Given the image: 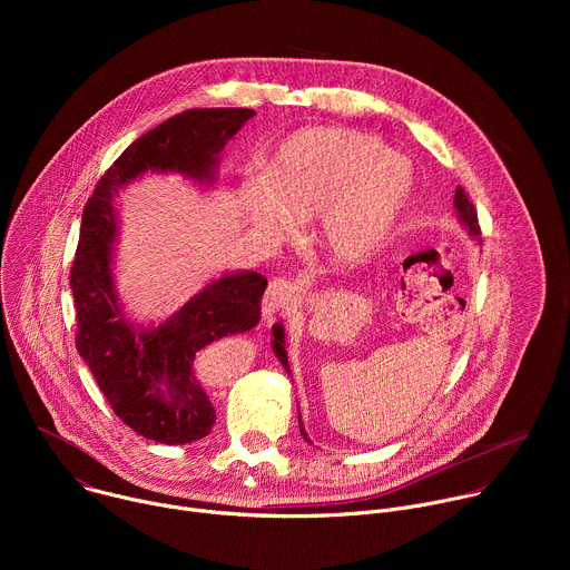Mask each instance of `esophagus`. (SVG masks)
<instances>
[{
    "instance_id": "esophagus-1",
    "label": "esophagus",
    "mask_w": 570,
    "mask_h": 570,
    "mask_svg": "<svg viewBox=\"0 0 570 570\" xmlns=\"http://www.w3.org/2000/svg\"><path fill=\"white\" fill-rule=\"evenodd\" d=\"M299 297V286L286 279H273L264 293L262 299V308H264V317H273L275 313L288 308V304H293Z\"/></svg>"
}]
</instances>
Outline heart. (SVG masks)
Masks as SVG:
<instances>
[{
  "label": "heart",
  "mask_w": 570,
  "mask_h": 570,
  "mask_svg": "<svg viewBox=\"0 0 570 570\" xmlns=\"http://www.w3.org/2000/svg\"><path fill=\"white\" fill-rule=\"evenodd\" d=\"M413 171L401 155L363 132L311 126L288 135L266 165L246 176L238 205L266 238L311 220V240L334 264H358L392 234L411 198Z\"/></svg>",
  "instance_id": "1"
}]
</instances>
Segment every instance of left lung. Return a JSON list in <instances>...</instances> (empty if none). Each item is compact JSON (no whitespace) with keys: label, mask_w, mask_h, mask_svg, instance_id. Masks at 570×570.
<instances>
[{"label":"left lung","mask_w":570,"mask_h":570,"mask_svg":"<svg viewBox=\"0 0 570 570\" xmlns=\"http://www.w3.org/2000/svg\"><path fill=\"white\" fill-rule=\"evenodd\" d=\"M453 205H455V212H458L460 223L469 229V234H471V236H480V225H478L475 207H473V203L469 200V196L464 194V189H462V187H458V189H455ZM273 350H275V354H277L279 363L284 365V370L291 374L288 356H286V347H284V327H282V324H275V327H273ZM299 433H302V438H304L306 442H311V440L306 438V431L302 429V420H299Z\"/></svg>","instance_id":"1"}]
</instances>
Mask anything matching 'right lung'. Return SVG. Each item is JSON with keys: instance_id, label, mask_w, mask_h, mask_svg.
I'll use <instances>...</instances> for the list:
<instances>
[{"instance_id": "obj_1", "label": "right lung", "mask_w": 570, "mask_h": 570, "mask_svg": "<svg viewBox=\"0 0 570 570\" xmlns=\"http://www.w3.org/2000/svg\"><path fill=\"white\" fill-rule=\"evenodd\" d=\"M248 108H196L135 139L101 176L80 223L69 286L76 306V350L115 415L159 444L203 440L216 411L209 401L207 347L250 332L262 317L268 279L255 271L225 273L157 327L132 324L115 291L112 246L119 234L115 196L146 171L214 183L218 153Z\"/></svg>"}]
</instances>
